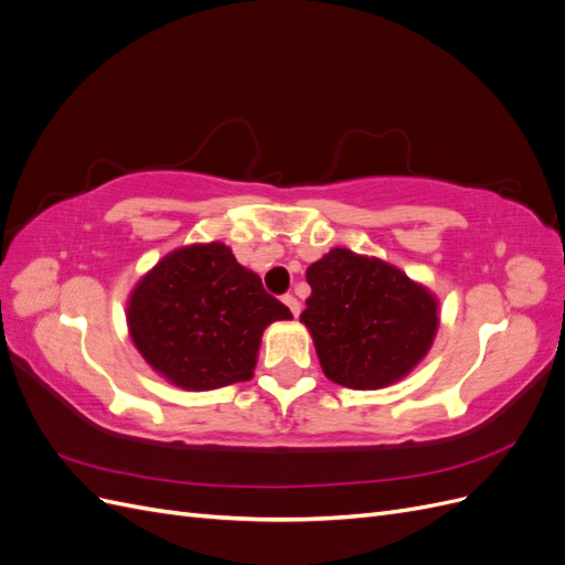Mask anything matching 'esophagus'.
<instances>
[{
	"instance_id": "34e87169",
	"label": "esophagus",
	"mask_w": 565,
	"mask_h": 565,
	"mask_svg": "<svg viewBox=\"0 0 565 565\" xmlns=\"http://www.w3.org/2000/svg\"><path fill=\"white\" fill-rule=\"evenodd\" d=\"M282 301H285L287 309L292 311V316H295V318H299V313H301V303L297 301V297H292V295H285V297H282Z\"/></svg>"
}]
</instances>
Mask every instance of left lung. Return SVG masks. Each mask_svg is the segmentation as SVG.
<instances>
[{"instance_id": "8db88e82", "label": "left lung", "mask_w": 565, "mask_h": 565, "mask_svg": "<svg viewBox=\"0 0 565 565\" xmlns=\"http://www.w3.org/2000/svg\"><path fill=\"white\" fill-rule=\"evenodd\" d=\"M311 297L301 322L313 337L324 377L374 391L407 377L438 332L429 287L377 256L332 247L306 268Z\"/></svg>"}]
</instances>
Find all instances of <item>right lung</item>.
<instances>
[{"label":"right lung","instance_id":"obj_1","mask_svg":"<svg viewBox=\"0 0 565 565\" xmlns=\"http://www.w3.org/2000/svg\"><path fill=\"white\" fill-rule=\"evenodd\" d=\"M289 318L262 278L216 241L164 254L127 299L134 347L160 377L185 391L252 380L264 330Z\"/></svg>","mask_w":565,"mask_h":565}]
</instances>
